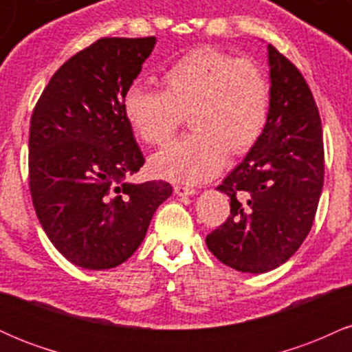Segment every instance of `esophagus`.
I'll return each instance as SVG.
<instances>
[{"mask_svg": "<svg viewBox=\"0 0 352 352\" xmlns=\"http://www.w3.org/2000/svg\"><path fill=\"white\" fill-rule=\"evenodd\" d=\"M173 192H175L177 195H179V197L195 195V188H192V187H185V185H175V187H173Z\"/></svg>", "mask_w": 352, "mask_h": 352, "instance_id": "esophagus-1", "label": "esophagus"}]
</instances>
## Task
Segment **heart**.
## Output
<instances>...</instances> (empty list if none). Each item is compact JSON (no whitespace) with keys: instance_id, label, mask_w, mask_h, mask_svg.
Segmentation results:
<instances>
[{"instance_id":"obj_1","label":"heart","mask_w":352,"mask_h":352,"mask_svg":"<svg viewBox=\"0 0 352 352\" xmlns=\"http://www.w3.org/2000/svg\"><path fill=\"white\" fill-rule=\"evenodd\" d=\"M164 91L131 84L122 112L132 132L145 144L172 139L187 114L190 134L152 157L162 179L197 185L217 175L228 152L243 153L265 131L270 86L248 59H235L217 47H197L164 72Z\"/></svg>"}]
</instances>
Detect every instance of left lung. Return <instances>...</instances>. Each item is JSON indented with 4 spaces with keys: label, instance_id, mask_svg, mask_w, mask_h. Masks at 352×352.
<instances>
[{
    "label": "left lung",
    "instance_id": "8db88e82",
    "mask_svg": "<svg viewBox=\"0 0 352 352\" xmlns=\"http://www.w3.org/2000/svg\"><path fill=\"white\" fill-rule=\"evenodd\" d=\"M270 109L260 139L217 190L230 217L205 238L218 260L241 273L272 272L308 236L324 180L319 112L293 63L268 44Z\"/></svg>",
    "mask_w": 352,
    "mask_h": 352
}]
</instances>
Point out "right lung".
<instances>
[{
    "label": "right lung",
    "mask_w": 352,
    "mask_h": 352,
    "mask_svg": "<svg viewBox=\"0 0 352 352\" xmlns=\"http://www.w3.org/2000/svg\"><path fill=\"white\" fill-rule=\"evenodd\" d=\"M157 39L102 38L54 72L31 116L30 190L39 223L86 270L124 263L172 195L162 180L131 184L144 155L122 112L125 89Z\"/></svg>",
    "instance_id": "obj_1"
}]
</instances>
